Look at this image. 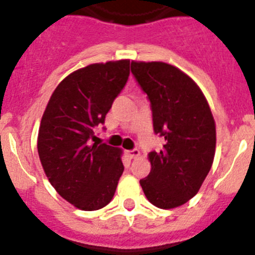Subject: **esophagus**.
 Wrapping results in <instances>:
<instances>
[{"instance_id":"esophagus-1","label":"esophagus","mask_w":255,"mask_h":255,"mask_svg":"<svg viewBox=\"0 0 255 255\" xmlns=\"http://www.w3.org/2000/svg\"><path fill=\"white\" fill-rule=\"evenodd\" d=\"M128 157H130V158H136V157H139L140 155V152H139V149H131V150H128Z\"/></svg>"}]
</instances>
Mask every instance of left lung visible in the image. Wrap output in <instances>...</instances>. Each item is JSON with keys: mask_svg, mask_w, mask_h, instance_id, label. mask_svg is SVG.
<instances>
[{"mask_svg": "<svg viewBox=\"0 0 255 255\" xmlns=\"http://www.w3.org/2000/svg\"><path fill=\"white\" fill-rule=\"evenodd\" d=\"M150 102L153 130L163 139L150 152V172L140 180L153 206L170 209L194 197L213 163L216 125L206 97L186 74L164 62H131Z\"/></svg>", "mask_w": 255, "mask_h": 255, "instance_id": "1", "label": "left lung"}]
</instances>
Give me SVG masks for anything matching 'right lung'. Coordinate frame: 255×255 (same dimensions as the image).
I'll use <instances>...</instances> for the list:
<instances>
[{
    "instance_id": "add662e5",
    "label": "right lung",
    "mask_w": 255,
    "mask_h": 255,
    "mask_svg": "<svg viewBox=\"0 0 255 255\" xmlns=\"http://www.w3.org/2000/svg\"><path fill=\"white\" fill-rule=\"evenodd\" d=\"M129 75V60L76 70L57 85L40 121L38 154L44 172L58 194L83 211L107 206L124 172L121 150L92 140Z\"/></svg>"
}]
</instances>
